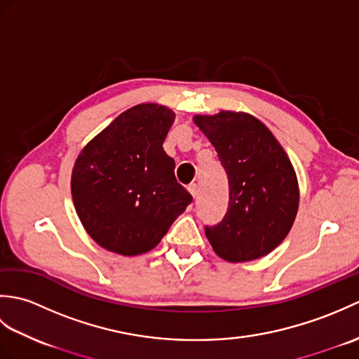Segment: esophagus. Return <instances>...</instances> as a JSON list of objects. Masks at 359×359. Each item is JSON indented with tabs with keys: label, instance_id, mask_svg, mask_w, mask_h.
I'll list each match as a JSON object with an SVG mask.
<instances>
[{
	"label": "esophagus",
	"instance_id": "esophagus-1",
	"mask_svg": "<svg viewBox=\"0 0 359 359\" xmlns=\"http://www.w3.org/2000/svg\"><path fill=\"white\" fill-rule=\"evenodd\" d=\"M188 191H189V194H191L194 199L197 197V194H199V187H197L196 184H191L188 187Z\"/></svg>",
	"mask_w": 359,
	"mask_h": 359
}]
</instances>
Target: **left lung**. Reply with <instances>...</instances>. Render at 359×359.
<instances>
[{
	"label": "left lung",
	"instance_id": "left-lung-1",
	"mask_svg": "<svg viewBox=\"0 0 359 359\" xmlns=\"http://www.w3.org/2000/svg\"><path fill=\"white\" fill-rule=\"evenodd\" d=\"M228 175L226 215L205 226L215 253L226 262L264 257L287 238L299 208L294 168L276 137L247 112L194 116Z\"/></svg>",
	"mask_w": 359,
	"mask_h": 359
}]
</instances>
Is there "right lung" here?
<instances>
[{
    "instance_id": "1",
    "label": "right lung",
    "mask_w": 359,
    "mask_h": 359,
    "mask_svg": "<svg viewBox=\"0 0 359 359\" xmlns=\"http://www.w3.org/2000/svg\"><path fill=\"white\" fill-rule=\"evenodd\" d=\"M174 118L163 104L133 106L75 160L74 207L104 250L121 256L147 253L191 203V194L174 177V160L163 151Z\"/></svg>"
}]
</instances>
